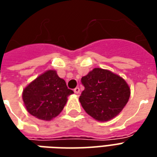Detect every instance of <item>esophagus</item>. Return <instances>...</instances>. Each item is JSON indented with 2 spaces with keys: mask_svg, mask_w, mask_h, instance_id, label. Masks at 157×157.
<instances>
[{
  "mask_svg": "<svg viewBox=\"0 0 157 157\" xmlns=\"http://www.w3.org/2000/svg\"><path fill=\"white\" fill-rule=\"evenodd\" d=\"M74 92H75V93H76V94L80 93V88H79V87H75V88L74 89Z\"/></svg>",
  "mask_w": 157,
  "mask_h": 157,
  "instance_id": "obj_1",
  "label": "esophagus"
}]
</instances>
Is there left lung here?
Wrapping results in <instances>:
<instances>
[{"label":"left lung","mask_w":157,"mask_h":157,"mask_svg":"<svg viewBox=\"0 0 157 157\" xmlns=\"http://www.w3.org/2000/svg\"><path fill=\"white\" fill-rule=\"evenodd\" d=\"M84 91L79 98L86 113L98 121H109L121 112L130 96L124 79L110 71L94 68L82 78Z\"/></svg>","instance_id":"left-lung-1"}]
</instances>
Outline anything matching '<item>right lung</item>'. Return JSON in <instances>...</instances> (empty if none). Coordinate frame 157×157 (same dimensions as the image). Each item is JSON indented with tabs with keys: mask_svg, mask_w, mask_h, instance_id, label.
Instances as JSON below:
<instances>
[{
	"mask_svg": "<svg viewBox=\"0 0 157 157\" xmlns=\"http://www.w3.org/2000/svg\"><path fill=\"white\" fill-rule=\"evenodd\" d=\"M73 93L65 80L59 78L55 71L49 70L26 86L22 100L31 115L49 121L61 113L67 98Z\"/></svg>",
	"mask_w": 157,
	"mask_h": 157,
	"instance_id": "obj_1",
	"label": "right lung"
}]
</instances>
